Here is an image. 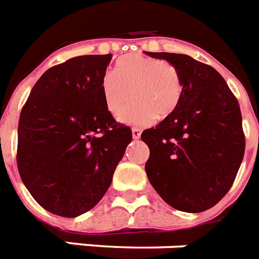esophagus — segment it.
<instances>
[{"instance_id": "esophagus-1", "label": "esophagus", "mask_w": 259, "mask_h": 259, "mask_svg": "<svg viewBox=\"0 0 259 259\" xmlns=\"http://www.w3.org/2000/svg\"><path fill=\"white\" fill-rule=\"evenodd\" d=\"M132 134H133L134 140H138V138L141 137V129H138V127H133V129H132Z\"/></svg>"}]
</instances>
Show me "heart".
<instances>
[{"mask_svg": "<svg viewBox=\"0 0 259 259\" xmlns=\"http://www.w3.org/2000/svg\"><path fill=\"white\" fill-rule=\"evenodd\" d=\"M106 109L130 125H148L157 117L166 118L176 111L184 93V83L174 65L154 57L130 53L115 62L101 81Z\"/></svg>", "mask_w": 259, "mask_h": 259, "instance_id": "1", "label": "heart"}]
</instances>
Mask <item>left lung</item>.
<instances>
[{"mask_svg":"<svg viewBox=\"0 0 259 259\" xmlns=\"http://www.w3.org/2000/svg\"><path fill=\"white\" fill-rule=\"evenodd\" d=\"M146 54L178 69L184 93L173 114L141 136L150 149L145 170L171 207L205 211L230 190L245 154L238 101L210 65L186 54Z\"/></svg>","mask_w":259,"mask_h":259,"instance_id":"obj_1","label":"left lung"}]
</instances>
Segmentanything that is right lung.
<instances>
[{"instance_id":"right-lung-1","label":"right lung","mask_w":259,"mask_h":259,"mask_svg":"<svg viewBox=\"0 0 259 259\" xmlns=\"http://www.w3.org/2000/svg\"><path fill=\"white\" fill-rule=\"evenodd\" d=\"M111 54L79 56L35 82L21 110L17 166L45 210L74 218L100 202L132 141L106 109L101 81Z\"/></svg>"}]
</instances>
